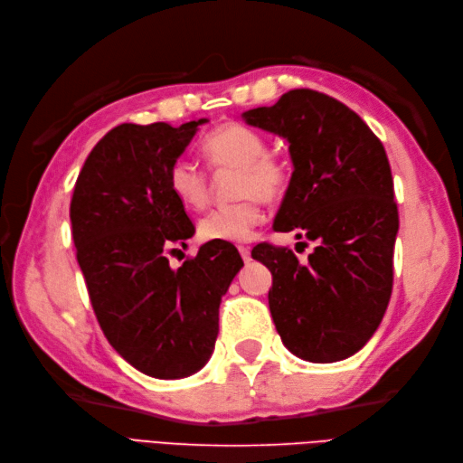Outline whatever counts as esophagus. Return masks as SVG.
Wrapping results in <instances>:
<instances>
[{
	"label": "esophagus",
	"instance_id": "34e87169",
	"mask_svg": "<svg viewBox=\"0 0 463 463\" xmlns=\"http://www.w3.org/2000/svg\"><path fill=\"white\" fill-rule=\"evenodd\" d=\"M240 255H241V259H243L245 262H249V260H250V250H249V247H240Z\"/></svg>",
	"mask_w": 463,
	"mask_h": 463
}]
</instances>
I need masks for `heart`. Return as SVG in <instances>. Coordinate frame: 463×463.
<instances>
[{"label": "heart", "mask_w": 463, "mask_h": 463, "mask_svg": "<svg viewBox=\"0 0 463 463\" xmlns=\"http://www.w3.org/2000/svg\"><path fill=\"white\" fill-rule=\"evenodd\" d=\"M203 154L214 167H237L235 193L240 201L210 210L199 222L204 241L243 243L262 222V199L272 201L286 185V167L266 152L264 138L241 123H223L203 143ZM167 189L189 210L208 201V179L189 160H175L167 170Z\"/></svg>", "instance_id": "heart-1"}]
</instances>
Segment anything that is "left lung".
<instances>
[{"label":"left lung","mask_w":463,"mask_h":463,"mask_svg":"<svg viewBox=\"0 0 463 463\" xmlns=\"http://www.w3.org/2000/svg\"><path fill=\"white\" fill-rule=\"evenodd\" d=\"M241 118L289 143L293 172L274 230L317 241L305 264L269 243L250 253L272 272L279 338L311 363L352 357L381 326L392 293L400 220L384 146L354 109L311 89Z\"/></svg>","instance_id":"1"}]
</instances>
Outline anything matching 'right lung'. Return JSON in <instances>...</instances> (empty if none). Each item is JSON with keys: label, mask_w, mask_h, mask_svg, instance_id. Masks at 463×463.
Instances as JSON below:
<instances>
[{"label": "right lung", "mask_w": 463, "mask_h": 463, "mask_svg": "<svg viewBox=\"0 0 463 463\" xmlns=\"http://www.w3.org/2000/svg\"><path fill=\"white\" fill-rule=\"evenodd\" d=\"M204 123L118 125L85 160L69 214L104 335L129 365L164 381L206 365L222 298L243 266L230 243H204L179 269L167 260L170 245L194 233L167 170Z\"/></svg>", "instance_id": "1"}]
</instances>
